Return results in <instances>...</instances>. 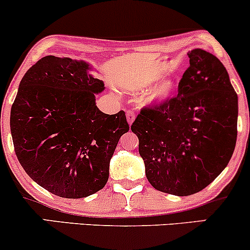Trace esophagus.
Masks as SVG:
<instances>
[{
  "instance_id": "obj_1",
  "label": "esophagus",
  "mask_w": 250,
  "mask_h": 250,
  "mask_svg": "<svg viewBox=\"0 0 250 250\" xmlns=\"http://www.w3.org/2000/svg\"><path fill=\"white\" fill-rule=\"evenodd\" d=\"M134 120H135V114L133 111H127V121L129 123V125H133Z\"/></svg>"
}]
</instances>
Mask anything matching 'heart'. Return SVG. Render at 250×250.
Segmentation results:
<instances>
[{
    "instance_id": "b5f03b06",
    "label": "heart",
    "mask_w": 250,
    "mask_h": 250,
    "mask_svg": "<svg viewBox=\"0 0 250 250\" xmlns=\"http://www.w3.org/2000/svg\"><path fill=\"white\" fill-rule=\"evenodd\" d=\"M161 79V75H151L141 80L134 85L127 88V91L135 95H143L141 105L145 108L157 109L167 105L175 99L179 91V81L174 76L163 79L161 82L155 86Z\"/></svg>"
}]
</instances>
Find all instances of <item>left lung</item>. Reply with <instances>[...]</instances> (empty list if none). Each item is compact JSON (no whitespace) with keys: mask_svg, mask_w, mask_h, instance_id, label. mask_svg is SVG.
<instances>
[{"mask_svg":"<svg viewBox=\"0 0 250 250\" xmlns=\"http://www.w3.org/2000/svg\"><path fill=\"white\" fill-rule=\"evenodd\" d=\"M169 104L143 109L131 125L151 186L188 196L210 185L227 167L237 137V95L225 65L201 48Z\"/></svg>","mask_w":250,"mask_h":250,"instance_id":"left-lung-1","label":"left lung"}]
</instances>
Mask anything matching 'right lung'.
<instances>
[{"instance_id": "1", "label": "right lung", "mask_w": 250, "mask_h": 250, "mask_svg": "<svg viewBox=\"0 0 250 250\" xmlns=\"http://www.w3.org/2000/svg\"><path fill=\"white\" fill-rule=\"evenodd\" d=\"M83 60L48 55L21 80L10 110L15 153L39 186L64 199L101 190L120 137L129 130L125 111L108 115L96 105L104 90Z\"/></svg>"}]
</instances>
